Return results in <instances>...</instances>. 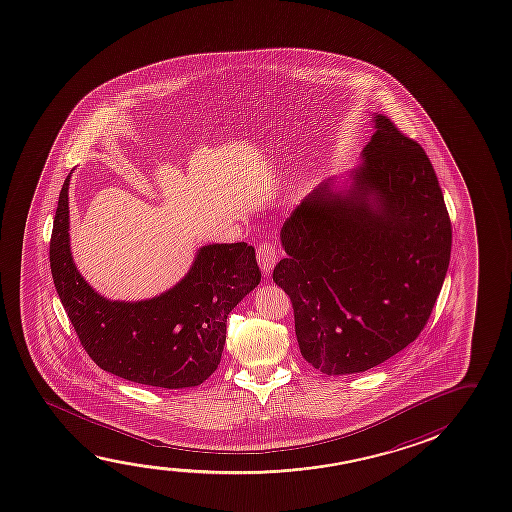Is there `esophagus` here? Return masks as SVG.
Masks as SVG:
<instances>
[{
  "label": "esophagus",
  "instance_id": "esophagus-1",
  "mask_svg": "<svg viewBox=\"0 0 512 512\" xmlns=\"http://www.w3.org/2000/svg\"><path fill=\"white\" fill-rule=\"evenodd\" d=\"M257 260L264 275H269L278 262V255H276L275 244L271 241H264L257 246Z\"/></svg>",
  "mask_w": 512,
  "mask_h": 512
}]
</instances>
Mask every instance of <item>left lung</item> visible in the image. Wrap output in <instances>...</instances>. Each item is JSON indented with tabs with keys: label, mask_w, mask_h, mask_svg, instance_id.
Instances as JSON below:
<instances>
[{
	"label": "left lung",
	"mask_w": 512,
	"mask_h": 512,
	"mask_svg": "<svg viewBox=\"0 0 512 512\" xmlns=\"http://www.w3.org/2000/svg\"><path fill=\"white\" fill-rule=\"evenodd\" d=\"M346 189L326 181L285 220L273 280L299 351L328 376L386 362L424 330L447 275L452 225L424 149L383 115Z\"/></svg>",
	"instance_id": "left-lung-1"
}]
</instances>
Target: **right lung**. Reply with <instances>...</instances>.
<instances>
[{"label": "right lung", "instance_id": "add662e5", "mask_svg": "<svg viewBox=\"0 0 512 512\" xmlns=\"http://www.w3.org/2000/svg\"><path fill=\"white\" fill-rule=\"evenodd\" d=\"M69 179L58 198L49 262L81 346L101 369L133 383L159 388L204 383L220 365L228 314L259 285L253 246L207 244L170 291L143 301H111L97 294L74 266Z\"/></svg>", "mask_w": 512, "mask_h": 512}]
</instances>
